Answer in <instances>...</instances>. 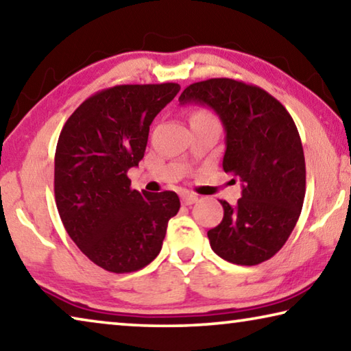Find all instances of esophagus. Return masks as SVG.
Listing matches in <instances>:
<instances>
[{
  "mask_svg": "<svg viewBox=\"0 0 351 351\" xmlns=\"http://www.w3.org/2000/svg\"><path fill=\"white\" fill-rule=\"evenodd\" d=\"M197 202H198V197L193 195V193H184V195H182V203L186 206H191Z\"/></svg>",
  "mask_w": 351,
  "mask_h": 351,
  "instance_id": "1",
  "label": "esophagus"
}]
</instances>
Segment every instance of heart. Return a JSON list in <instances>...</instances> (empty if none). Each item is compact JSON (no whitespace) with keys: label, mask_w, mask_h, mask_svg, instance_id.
<instances>
[{"label":"heart","mask_w":351,"mask_h":351,"mask_svg":"<svg viewBox=\"0 0 351 351\" xmlns=\"http://www.w3.org/2000/svg\"><path fill=\"white\" fill-rule=\"evenodd\" d=\"M195 115H203V117H210L209 114H206V112H197ZM195 115H193V117H195Z\"/></svg>","instance_id":"b5f03b06"}]
</instances>
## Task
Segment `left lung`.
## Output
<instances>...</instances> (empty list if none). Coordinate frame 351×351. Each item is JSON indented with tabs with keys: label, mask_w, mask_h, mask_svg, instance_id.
<instances>
[{
	"label": "left lung",
	"mask_w": 351,
	"mask_h": 351,
	"mask_svg": "<svg viewBox=\"0 0 351 351\" xmlns=\"http://www.w3.org/2000/svg\"><path fill=\"white\" fill-rule=\"evenodd\" d=\"M189 103L219 115L223 170L242 182L236 206L220 199L223 220L208 231L210 248L237 265L264 263L285 245L303 208L306 165L297 126L270 93L230 77L186 87L180 104Z\"/></svg>",
	"instance_id": "left-lung-1"
}]
</instances>
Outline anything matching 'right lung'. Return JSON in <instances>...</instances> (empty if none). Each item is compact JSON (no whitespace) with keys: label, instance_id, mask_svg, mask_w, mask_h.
<instances>
[{"label":"right lung","instance_id":"obj_1","mask_svg":"<svg viewBox=\"0 0 351 351\" xmlns=\"http://www.w3.org/2000/svg\"><path fill=\"white\" fill-rule=\"evenodd\" d=\"M180 84H126L95 93L60 131L54 195L60 220L77 248L112 274H130L159 254L175 192L131 189L128 170L145 154L149 125Z\"/></svg>","mask_w":351,"mask_h":351}]
</instances>
